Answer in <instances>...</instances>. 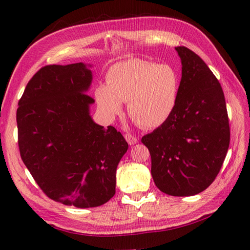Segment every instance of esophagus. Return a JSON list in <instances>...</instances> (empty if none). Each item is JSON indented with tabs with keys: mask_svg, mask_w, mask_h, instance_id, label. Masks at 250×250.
<instances>
[{
	"mask_svg": "<svg viewBox=\"0 0 250 250\" xmlns=\"http://www.w3.org/2000/svg\"><path fill=\"white\" fill-rule=\"evenodd\" d=\"M125 139L126 140V142L129 143V145H134L137 143V139L134 136L132 135L131 133H125Z\"/></svg>",
	"mask_w": 250,
	"mask_h": 250,
	"instance_id": "1",
	"label": "esophagus"
}]
</instances>
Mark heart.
<instances>
[{
	"mask_svg": "<svg viewBox=\"0 0 250 250\" xmlns=\"http://www.w3.org/2000/svg\"><path fill=\"white\" fill-rule=\"evenodd\" d=\"M180 78L169 64L130 59L111 66L106 86L95 88L101 111L108 118L118 115L128 102L131 119L145 129H156L169 119L178 102Z\"/></svg>",
	"mask_w": 250,
	"mask_h": 250,
	"instance_id": "1",
	"label": "heart"
}]
</instances>
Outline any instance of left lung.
Masks as SVG:
<instances>
[{"label":"left lung","mask_w":250,"mask_h":250,"mask_svg":"<svg viewBox=\"0 0 250 250\" xmlns=\"http://www.w3.org/2000/svg\"><path fill=\"white\" fill-rule=\"evenodd\" d=\"M175 49L182 60L176 108L142 143L150 152L151 175L160 191L189 196L204 191L218 175L230 144V126L218 79L192 50Z\"/></svg>","instance_id":"1"}]
</instances>
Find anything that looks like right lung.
Segmentation results:
<instances>
[{"instance_id":"add662e5","label":"right lung","mask_w":250,"mask_h":250,"mask_svg":"<svg viewBox=\"0 0 250 250\" xmlns=\"http://www.w3.org/2000/svg\"><path fill=\"white\" fill-rule=\"evenodd\" d=\"M92 73L79 62L46 65L26 84L17 109L20 156L36 184L56 202L103 205L116 192V169L128 143L89 113Z\"/></svg>"}]
</instances>
